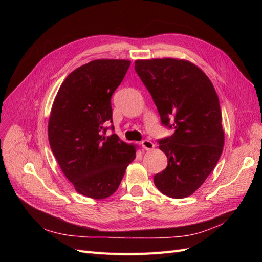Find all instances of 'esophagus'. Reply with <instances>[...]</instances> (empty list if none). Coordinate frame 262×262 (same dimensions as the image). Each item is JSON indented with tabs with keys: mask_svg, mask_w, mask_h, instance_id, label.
<instances>
[{
	"mask_svg": "<svg viewBox=\"0 0 262 262\" xmlns=\"http://www.w3.org/2000/svg\"><path fill=\"white\" fill-rule=\"evenodd\" d=\"M141 145L144 149H153L155 147L153 142H150L149 140H143L141 142Z\"/></svg>",
	"mask_w": 262,
	"mask_h": 262,
	"instance_id": "1",
	"label": "esophagus"
}]
</instances>
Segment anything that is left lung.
<instances>
[{
  "label": "left lung",
  "mask_w": 262,
  "mask_h": 262,
  "mask_svg": "<svg viewBox=\"0 0 262 262\" xmlns=\"http://www.w3.org/2000/svg\"><path fill=\"white\" fill-rule=\"evenodd\" d=\"M134 69L152 96L162 123L175 130L158 140L168 165L154 176V184L163 194L175 199L191 195L223 152L217 94L203 71L186 60H137Z\"/></svg>",
  "instance_id": "obj_1"
}]
</instances>
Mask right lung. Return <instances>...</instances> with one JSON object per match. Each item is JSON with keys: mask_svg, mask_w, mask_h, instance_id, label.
I'll return each instance as SVG.
<instances>
[{"mask_svg": "<svg viewBox=\"0 0 262 262\" xmlns=\"http://www.w3.org/2000/svg\"><path fill=\"white\" fill-rule=\"evenodd\" d=\"M130 64L129 60L101 59L77 68L61 84L51 108L52 153L76 191L92 199L112 195L136 158V146L115 133L106 137L104 126L113 123L110 99Z\"/></svg>", "mask_w": 262, "mask_h": 262, "instance_id": "right-lung-1", "label": "right lung"}]
</instances>
